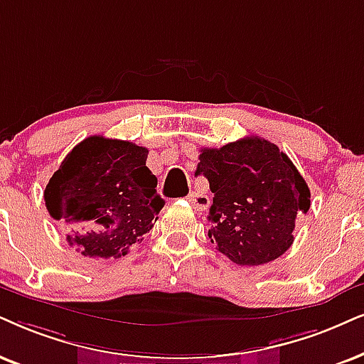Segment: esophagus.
Masks as SVG:
<instances>
[{
  "instance_id": "1",
  "label": "esophagus",
  "mask_w": 364,
  "mask_h": 364,
  "mask_svg": "<svg viewBox=\"0 0 364 364\" xmlns=\"http://www.w3.org/2000/svg\"><path fill=\"white\" fill-rule=\"evenodd\" d=\"M186 200L190 201V203L193 205V208L198 210V211L206 210V208H208V205H210V198L206 196L205 193H201L198 190L190 191V195L186 196Z\"/></svg>"
}]
</instances>
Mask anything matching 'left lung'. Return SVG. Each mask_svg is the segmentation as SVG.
I'll return each mask as SVG.
<instances>
[{
	"instance_id": "1",
	"label": "left lung",
	"mask_w": 364,
	"mask_h": 364,
	"mask_svg": "<svg viewBox=\"0 0 364 364\" xmlns=\"http://www.w3.org/2000/svg\"><path fill=\"white\" fill-rule=\"evenodd\" d=\"M196 174L213 193L208 230L216 250L237 265L279 259L294 242L296 218L311 191L289 156L259 136L201 149Z\"/></svg>"
}]
</instances>
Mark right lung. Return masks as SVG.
<instances>
[{
  "label": "right lung",
  "instance_id": "1",
  "mask_svg": "<svg viewBox=\"0 0 364 364\" xmlns=\"http://www.w3.org/2000/svg\"><path fill=\"white\" fill-rule=\"evenodd\" d=\"M146 159L148 149L134 142L90 136L50 178L48 213L84 257L119 259L154 227L164 200Z\"/></svg>",
  "mask_w": 364,
  "mask_h": 364
}]
</instances>
